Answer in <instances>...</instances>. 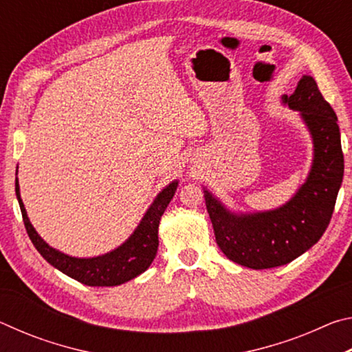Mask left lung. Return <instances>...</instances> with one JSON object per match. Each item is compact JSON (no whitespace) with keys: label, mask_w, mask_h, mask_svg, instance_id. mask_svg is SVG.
I'll return each mask as SVG.
<instances>
[{"label":"left lung","mask_w":352,"mask_h":352,"mask_svg":"<svg viewBox=\"0 0 352 352\" xmlns=\"http://www.w3.org/2000/svg\"><path fill=\"white\" fill-rule=\"evenodd\" d=\"M283 102L301 113L314 141L311 172L294 197L276 210L237 216L204 190L219 248L236 264L254 270L289 264L320 241L343 180L337 115L314 77L302 76L294 94H284Z\"/></svg>","instance_id":"1"}]
</instances>
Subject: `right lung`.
<instances>
[{"instance_id":"add662e5","label":"right lung","mask_w":352,"mask_h":352,"mask_svg":"<svg viewBox=\"0 0 352 352\" xmlns=\"http://www.w3.org/2000/svg\"><path fill=\"white\" fill-rule=\"evenodd\" d=\"M178 182H172L162 192L157 195L153 204L148 208L146 216L142 217L138 228L129 239L113 252L96 256V258H73L58 250L52 248L41 239L29 217L20 197L19 178H15V192L19 199L23 222H25L29 239L34 247L52 267L60 270L65 275L76 279L85 285L94 287H111L130 281L141 275L152 264L158 250V225L169 201L174 197Z\"/></svg>"}]
</instances>
